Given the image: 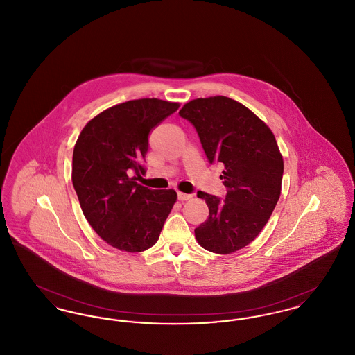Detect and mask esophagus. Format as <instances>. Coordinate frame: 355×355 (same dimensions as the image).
<instances>
[{
	"label": "esophagus",
	"mask_w": 355,
	"mask_h": 355,
	"mask_svg": "<svg viewBox=\"0 0 355 355\" xmlns=\"http://www.w3.org/2000/svg\"><path fill=\"white\" fill-rule=\"evenodd\" d=\"M177 196H178L180 201H187V200H191V197H193L191 194H185V193H181V191H178Z\"/></svg>",
	"instance_id": "esophagus-1"
}]
</instances>
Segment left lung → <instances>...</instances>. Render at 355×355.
<instances>
[{
	"instance_id": "1",
	"label": "left lung",
	"mask_w": 355,
	"mask_h": 355,
	"mask_svg": "<svg viewBox=\"0 0 355 355\" xmlns=\"http://www.w3.org/2000/svg\"><path fill=\"white\" fill-rule=\"evenodd\" d=\"M197 130L210 164L222 166L225 200L198 191L209 217L196 230L203 249L234 253L253 242L281 196L284 158L269 126L229 97L187 102L180 110Z\"/></svg>"
}]
</instances>
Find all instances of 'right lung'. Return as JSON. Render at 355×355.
<instances>
[{
    "instance_id": "add662e5",
    "label": "right lung",
    "mask_w": 355,
    "mask_h": 355,
    "mask_svg": "<svg viewBox=\"0 0 355 355\" xmlns=\"http://www.w3.org/2000/svg\"><path fill=\"white\" fill-rule=\"evenodd\" d=\"M180 107L178 102L141 98L90 119L74 145L71 181L85 218L110 246L144 252L158 241L177 193L152 190L145 175L149 135Z\"/></svg>"
}]
</instances>
